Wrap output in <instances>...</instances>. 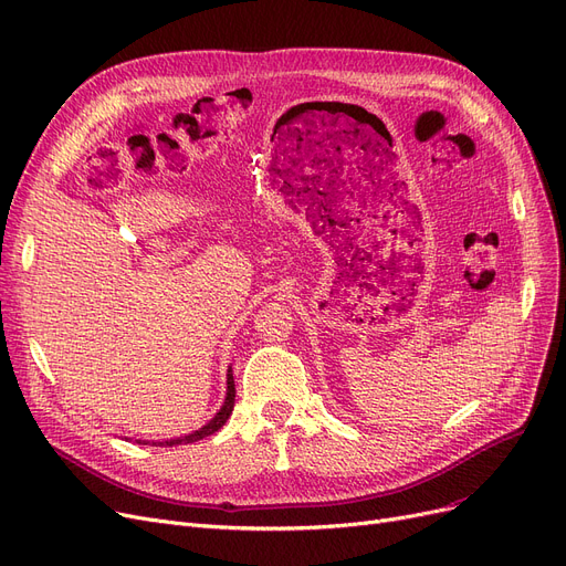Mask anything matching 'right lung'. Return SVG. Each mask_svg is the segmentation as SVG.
Instances as JSON below:
<instances>
[{"label":"right lung","mask_w":566,"mask_h":566,"mask_svg":"<svg viewBox=\"0 0 566 566\" xmlns=\"http://www.w3.org/2000/svg\"><path fill=\"white\" fill-rule=\"evenodd\" d=\"M233 405H235V384H233V373H231V367H229V375H227V400H224L222 409L214 413V419L210 423H206L201 430H196L191 434H185V437H178V439H166V441H153V444H159V447L193 444V441H199V439H203V437H208V434H212V432H217L219 428H222L229 421V416L233 411ZM138 444H140V441H138Z\"/></svg>","instance_id":"add662e5"}]
</instances>
